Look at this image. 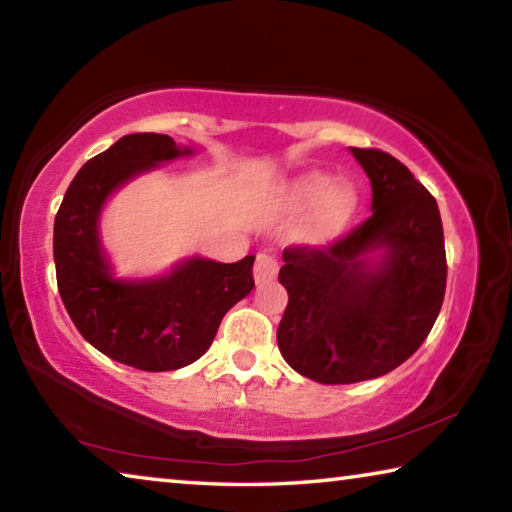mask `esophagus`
Segmentation results:
<instances>
[{"instance_id":"34e87169","label":"esophagus","mask_w":512,"mask_h":512,"mask_svg":"<svg viewBox=\"0 0 512 512\" xmlns=\"http://www.w3.org/2000/svg\"><path fill=\"white\" fill-rule=\"evenodd\" d=\"M253 275H255V282H257V284L271 282L273 277L277 275V262H275V257L266 255V253H259L257 259H255Z\"/></svg>"}]
</instances>
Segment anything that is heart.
<instances>
[{
  "mask_svg": "<svg viewBox=\"0 0 512 512\" xmlns=\"http://www.w3.org/2000/svg\"><path fill=\"white\" fill-rule=\"evenodd\" d=\"M291 203L298 207L314 205L309 232L314 239L323 241L334 237L350 221L357 207V194L348 183L329 185L325 173H307L291 185Z\"/></svg>",
  "mask_w": 512,
  "mask_h": 512,
  "instance_id": "heart-1",
  "label": "heart"
}]
</instances>
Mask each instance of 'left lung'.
I'll return each mask as SVG.
<instances>
[{
  "label": "left lung",
  "mask_w": 512,
  "mask_h": 512,
  "mask_svg": "<svg viewBox=\"0 0 512 512\" xmlns=\"http://www.w3.org/2000/svg\"><path fill=\"white\" fill-rule=\"evenodd\" d=\"M368 173L372 214L327 246L284 248L289 305L277 345L318 384H357L395 370L427 339L447 284L438 203L379 149H352ZM382 250L379 263L365 257Z\"/></svg>",
  "instance_id": "1"
}]
</instances>
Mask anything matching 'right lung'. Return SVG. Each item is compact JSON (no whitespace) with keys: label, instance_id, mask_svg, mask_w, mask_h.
<instances>
[{"label":"right lung","instance_id":"obj_1","mask_svg":"<svg viewBox=\"0 0 512 512\" xmlns=\"http://www.w3.org/2000/svg\"><path fill=\"white\" fill-rule=\"evenodd\" d=\"M189 153L169 135H124L83 164L54 221L56 280L72 323L106 357L146 372L201 359L228 309L255 287L253 255L235 264L194 257L146 282L110 273L99 241L106 198L137 173Z\"/></svg>","mask_w":512,"mask_h":512}]
</instances>
